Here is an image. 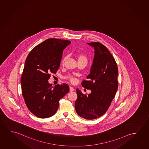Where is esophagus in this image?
I'll use <instances>...</instances> for the list:
<instances>
[{"mask_svg":"<svg viewBox=\"0 0 149 149\" xmlns=\"http://www.w3.org/2000/svg\"><path fill=\"white\" fill-rule=\"evenodd\" d=\"M74 89L72 87H70V91L73 92V91Z\"/></svg>","mask_w":149,"mask_h":149,"instance_id":"obj_1","label":"esophagus"}]
</instances>
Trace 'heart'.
Segmentation results:
<instances>
[{"label": "heart", "instance_id": "b5f03b06", "mask_svg": "<svg viewBox=\"0 0 149 149\" xmlns=\"http://www.w3.org/2000/svg\"><path fill=\"white\" fill-rule=\"evenodd\" d=\"M77 59H78V62H87V61H88V58H87V56L84 54V53H79L77 54ZM66 59H67V57L66 56H65L63 57V58L62 59V61H61V63H62V64H64V62H65V61L66 60ZM66 79H68V80H69L70 81H71V83H75L76 81V78L73 76L72 75H69L67 77H66Z\"/></svg>", "mask_w": 149, "mask_h": 149}]
</instances>
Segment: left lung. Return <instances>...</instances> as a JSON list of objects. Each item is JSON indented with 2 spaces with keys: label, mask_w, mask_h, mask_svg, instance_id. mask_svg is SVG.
I'll list each match as a JSON object with an SVG mask.
<instances>
[{
  "label": "left lung",
  "mask_w": 149,
  "mask_h": 149,
  "mask_svg": "<svg viewBox=\"0 0 149 149\" xmlns=\"http://www.w3.org/2000/svg\"><path fill=\"white\" fill-rule=\"evenodd\" d=\"M88 44L94 48V59L88 80H84L81 85L91 92L86 95L76 89L75 107L79 116L93 120L106 112L115 97L118 87V69L115 58L103 44L96 42Z\"/></svg>",
  "instance_id": "8db88e82"
}]
</instances>
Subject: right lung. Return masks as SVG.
Returning a JSON list of instances; mask_svg holds the SVG:
<instances>
[{
    "label": "right lung",
    "instance_id": "1",
    "mask_svg": "<svg viewBox=\"0 0 149 149\" xmlns=\"http://www.w3.org/2000/svg\"><path fill=\"white\" fill-rule=\"evenodd\" d=\"M71 41L48 39L33 48L28 55L21 77L22 91L28 109L36 117L47 118L57 111L59 101L69 91L66 84L52 87L51 73L59 68L63 51Z\"/></svg>",
    "mask_w": 149,
    "mask_h": 149
}]
</instances>
